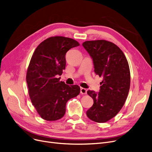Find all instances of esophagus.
I'll return each instance as SVG.
<instances>
[{"label":"esophagus","mask_w":152,"mask_h":152,"mask_svg":"<svg viewBox=\"0 0 152 152\" xmlns=\"http://www.w3.org/2000/svg\"><path fill=\"white\" fill-rule=\"evenodd\" d=\"M80 93L83 94H86L87 93V89L85 88H81L80 89Z\"/></svg>","instance_id":"obj_1"}]
</instances>
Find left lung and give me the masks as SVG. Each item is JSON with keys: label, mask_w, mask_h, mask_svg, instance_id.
<instances>
[{"label": "left lung", "mask_w": 152, "mask_h": 152, "mask_svg": "<svg viewBox=\"0 0 152 152\" xmlns=\"http://www.w3.org/2000/svg\"><path fill=\"white\" fill-rule=\"evenodd\" d=\"M83 46L93 59L94 72L103 77L98 93L88 90L94 103L87 112L89 119L105 123L122 108L130 86V71L124 53L114 43L106 40L87 41Z\"/></svg>", "instance_id": "8db88e82"}]
</instances>
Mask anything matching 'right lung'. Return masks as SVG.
<instances>
[{
	"mask_svg": "<svg viewBox=\"0 0 152 152\" xmlns=\"http://www.w3.org/2000/svg\"><path fill=\"white\" fill-rule=\"evenodd\" d=\"M78 46L71 38L50 37L39 44L32 56L26 74L28 90L33 106L45 120L63 118L67 101L80 93L79 86H69L56 77L65 69L66 53Z\"/></svg>",
	"mask_w": 152,
	"mask_h": 152,
	"instance_id": "right-lung-1",
	"label": "right lung"
}]
</instances>
